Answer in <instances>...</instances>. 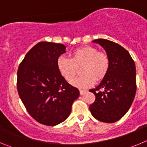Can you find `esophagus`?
<instances>
[{"label": "esophagus", "instance_id": "34e87169", "mask_svg": "<svg viewBox=\"0 0 147 147\" xmlns=\"http://www.w3.org/2000/svg\"><path fill=\"white\" fill-rule=\"evenodd\" d=\"M86 91L87 90H80V95H83L84 94V93H86Z\"/></svg>", "mask_w": 147, "mask_h": 147}]
</instances>
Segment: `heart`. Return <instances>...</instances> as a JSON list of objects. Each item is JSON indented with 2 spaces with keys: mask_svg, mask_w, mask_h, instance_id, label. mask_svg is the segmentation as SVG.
I'll list each match as a JSON object with an SVG mask.
<instances>
[{
  "mask_svg": "<svg viewBox=\"0 0 147 147\" xmlns=\"http://www.w3.org/2000/svg\"><path fill=\"white\" fill-rule=\"evenodd\" d=\"M82 66V73L72 82V85L77 88H85L91 86L96 80H102L106 76L110 67V59L107 54L98 51L92 46H82L71 53V58L64 56L59 57L57 66L61 76L67 82L74 78L78 67Z\"/></svg>",
  "mask_w": 147,
  "mask_h": 147,
  "instance_id": "1",
  "label": "heart"
}]
</instances>
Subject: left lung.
Listing matches in <instances>:
<instances>
[{"label":"left lung","instance_id":"left-lung-1","mask_svg":"<svg viewBox=\"0 0 147 147\" xmlns=\"http://www.w3.org/2000/svg\"><path fill=\"white\" fill-rule=\"evenodd\" d=\"M105 49L110 59L106 76L96 88L90 90L96 99L90 105L95 119L113 123L129 110L136 93V68L129 53L118 43L105 39L93 41Z\"/></svg>","mask_w":147,"mask_h":147}]
</instances>
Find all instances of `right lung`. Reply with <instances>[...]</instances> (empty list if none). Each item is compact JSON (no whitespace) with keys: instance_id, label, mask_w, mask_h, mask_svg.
Listing matches in <instances>:
<instances>
[{"instance_id":"add662e5","label":"right lung","mask_w":147,"mask_h":147,"mask_svg":"<svg viewBox=\"0 0 147 147\" xmlns=\"http://www.w3.org/2000/svg\"><path fill=\"white\" fill-rule=\"evenodd\" d=\"M63 44L40 42L26 54L18 70V94L30 115L40 124L55 126L71 112L80 91L61 76L57 61Z\"/></svg>"}]
</instances>
